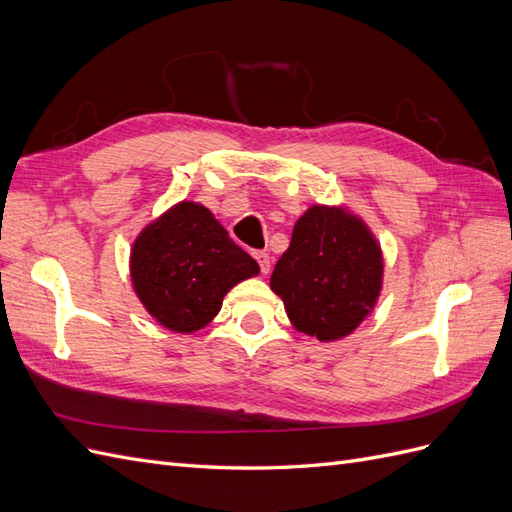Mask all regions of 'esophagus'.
Here are the masks:
<instances>
[{
  "mask_svg": "<svg viewBox=\"0 0 512 512\" xmlns=\"http://www.w3.org/2000/svg\"><path fill=\"white\" fill-rule=\"evenodd\" d=\"M254 258L258 260V265H260V273H269L271 271V258H269V254L267 252H254Z\"/></svg>",
  "mask_w": 512,
  "mask_h": 512,
  "instance_id": "34e87169",
  "label": "esophagus"
}]
</instances>
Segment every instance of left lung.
Masks as SVG:
<instances>
[{"instance_id": "obj_1", "label": "left lung", "mask_w": 512, "mask_h": 512, "mask_svg": "<svg viewBox=\"0 0 512 512\" xmlns=\"http://www.w3.org/2000/svg\"><path fill=\"white\" fill-rule=\"evenodd\" d=\"M382 250L367 224L344 207H309L277 260L271 290L294 329L320 342L350 335L382 288Z\"/></svg>"}]
</instances>
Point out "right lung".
Here are the masks:
<instances>
[{
    "label": "right lung",
    "mask_w": 512,
    "mask_h": 512,
    "mask_svg": "<svg viewBox=\"0 0 512 512\" xmlns=\"http://www.w3.org/2000/svg\"><path fill=\"white\" fill-rule=\"evenodd\" d=\"M258 271V262L228 237L213 213L190 200L145 226L130 256L138 299L175 333L207 327L226 292Z\"/></svg>",
    "instance_id": "right-lung-1"
}]
</instances>
